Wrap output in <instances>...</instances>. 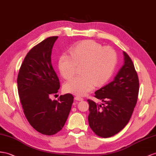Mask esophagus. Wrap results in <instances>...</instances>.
Masks as SVG:
<instances>
[{
  "instance_id": "obj_1",
  "label": "esophagus",
  "mask_w": 156,
  "mask_h": 156,
  "mask_svg": "<svg viewBox=\"0 0 156 156\" xmlns=\"http://www.w3.org/2000/svg\"><path fill=\"white\" fill-rule=\"evenodd\" d=\"M75 99L76 101H82L83 99L82 98H81V97H80V96H76L75 97Z\"/></svg>"
}]
</instances>
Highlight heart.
<instances>
[{"mask_svg": "<svg viewBox=\"0 0 156 156\" xmlns=\"http://www.w3.org/2000/svg\"><path fill=\"white\" fill-rule=\"evenodd\" d=\"M118 61L117 54L113 48L103 47L93 40H85L70 48L69 55L59 58L58 69L62 76L70 79L81 66V75L68 81L64 90L68 93L85 95L95 86L104 84L112 76Z\"/></svg>", "mask_w": 156, "mask_h": 156, "instance_id": "obj_1", "label": "heart"}]
</instances>
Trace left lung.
<instances>
[{
	"mask_svg": "<svg viewBox=\"0 0 156 156\" xmlns=\"http://www.w3.org/2000/svg\"><path fill=\"white\" fill-rule=\"evenodd\" d=\"M125 62L113 80L95 92L104 103L87 99L89 125L95 134L109 138L117 134L129 122L137 103L139 80L131 58L123 52Z\"/></svg>",
	"mask_w": 156,
	"mask_h": 156,
	"instance_id": "left-lung-1",
	"label": "left lung"
}]
</instances>
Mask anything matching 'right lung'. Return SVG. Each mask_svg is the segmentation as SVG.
I'll list each match as a JSON object with an SVG mask.
<instances>
[{"instance_id":"obj_1","label":"right lung","mask_w":156,"mask_h":156,"mask_svg":"<svg viewBox=\"0 0 156 156\" xmlns=\"http://www.w3.org/2000/svg\"><path fill=\"white\" fill-rule=\"evenodd\" d=\"M57 38L44 39L27 53L17 79L19 97L27 120L34 129L48 136L62 129L74 101L70 94L61 95L58 100L49 98L60 87L51 57Z\"/></svg>"}]
</instances>
